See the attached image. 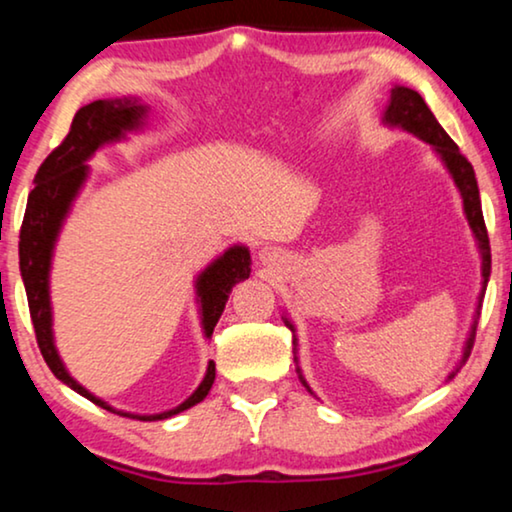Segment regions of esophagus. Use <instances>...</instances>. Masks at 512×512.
I'll use <instances>...</instances> for the list:
<instances>
[{
	"label": "esophagus",
	"instance_id": "obj_1",
	"mask_svg": "<svg viewBox=\"0 0 512 512\" xmlns=\"http://www.w3.org/2000/svg\"><path fill=\"white\" fill-rule=\"evenodd\" d=\"M275 258H277V251L272 249V247H265V249L261 251V261H263V263H268V261H275Z\"/></svg>",
	"mask_w": 512,
	"mask_h": 512
}]
</instances>
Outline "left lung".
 <instances>
[{
    "label": "left lung",
    "instance_id": "obj_1",
    "mask_svg": "<svg viewBox=\"0 0 512 512\" xmlns=\"http://www.w3.org/2000/svg\"><path fill=\"white\" fill-rule=\"evenodd\" d=\"M382 121L387 123L389 128H401L405 132H412V135L424 139L426 144L433 146V151L438 153V158L443 160L447 172H450V177L454 179V186L459 188L461 200H464V214L468 219V226H471L473 235H475V242H478L480 258H482V293L478 298V307H475L473 326H471V333H468V338H466L464 354H461V361L457 366V370H459L468 361V356H471L473 340H475V328H478V317H480V307H482V298H485L489 272H492V251H489V237H487L485 219H482L478 181H475L473 165L468 163L464 156H461L459 146L452 142L450 135H447L443 128H440L436 116L431 114V109L426 107V102L422 100V95H419L417 90L405 88V86L391 88L389 107H387V111H384ZM282 319H284L286 328H291V331L296 333V328H293L291 321L286 317H282ZM293 345L298 347L296 335H293ZM296 361H298V356H296ZM457 370H454V373H457ZM454 373H450V380L454 377ZM298 377H300V382H303V387L307 391H312L310 384L305 382L303 373H300V368H298Z\"/></svg>",
    "mask_w": 512,
    "mask_h": 512
}]
</instances>
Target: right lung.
<instances>
[{
	"instance_id": "right-lung-1",
	"label": "right lung",
	"mask_w": 512,
	"mask_h": 512,
	"mask_svg": "<svg viewBox=\"0 0 512 512\" xmlns=\"http://www.w3.org/2000/svg\"><path fill=\"white\" fill-rule=\"evenodd\" d=\"M149 114V107L137 100V97H116V100H95L76 111L69 135L62 139L58 149L48 153V158L41 163L34 188L27 198V209L23 226H20V275H23L27 305H30V317L37 333V342L41 356L51 368V373L72 387L76 394L86 396L100 408L109 412H118L123 417H135L142 422H156L179 415L202 398L212 389L216 368L209 361L207 373L202 377L200 387L186 398L177 408L158 412V415H132V412L114 410L102 398L90 394L86 387H81L72 375L67 373L58 349L53 340V310H51V291H48V275H51L53 249L58 242L60 228L65 223L72 202L79 195L83 181L88 179L86 160L93 158V153L104 144L121 142L132 130H142ZM251 272L249 249L242 244L230 247L226 254L209 263L205 270L195 279V296L200 303V319L205 338H212L216 321H219L223 307L228 303L230 291L237 282H244Z\"/></svg>"
}]
</instances>
